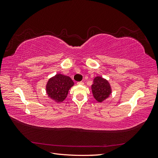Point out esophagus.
Here are the masks:
<instances>
[{"mask_svg": "<svg viewBox=\"0 0 158 158\" xmlns=\"http://www.w3.org/2000/svg\"><path fill=\"white\" fill-rule=\"evenodd\" d=\"M77 84H78V85H83L84 82H78Z\"/></svg>", "mask_w": 158, "mask_h": 158, "instance_id": "34e87169", "label": "esophagus"}]
</instances>
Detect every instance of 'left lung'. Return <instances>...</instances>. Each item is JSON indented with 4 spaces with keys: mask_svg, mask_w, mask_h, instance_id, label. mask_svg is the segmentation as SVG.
<instances>
[{
    "mask_svg": "<svg viewBox=\"0 0 158 158\" xmlns=\"http://www.w3.org/2000/svg\"><path fill=\"white\" fill-rule=\"evenodd\" d=\"M92 91L94 98L99 102H102L111 94V88L108 81L101 76H97L94 80Z\"/></svg>",
    "mask_w": 158,
    "mask_h": 158,
    "instance_id": "1",
    "label": "left lung"
}]
</instances>
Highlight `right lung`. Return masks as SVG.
<instances>
[{
  "label": "right lung",
  "mask_w": 158,
  "mask_h": 158,
  "mask_svg": "<svg viewBox=\"0 0 158 158\" xmlns=\"http://www.w3.org/2000/svg\"><path fill=\"white\" fill-rule=\"evenodd\" d=\"M73 85L74 82L69 76L57 74L49 80L46 85V92L49 97L55 102L60 103L65 99L69 89Z\"/></svg>",
  "instance_id": "obj_1"
}]
</instances>
